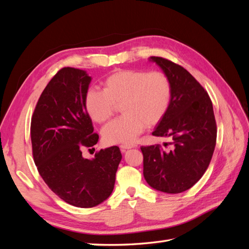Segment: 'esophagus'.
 <instances>
[{
  "label": "esophagus",
  "mask_w": 249,
  "mask_h": 249,
  "mask_svg": "<svg viewBox=\"0 0 249 249\" xmlns=\"http://www.w3.org/2000/svg\"><path fill=\"white\" fill-rule=\"evenodd\" d=\"M135 147H137V145H135V144H123V145H120V149H122V152H125L126 149H131V148H135Z\"/></svg>",
  "instance_id": "esophagus-1"
}]
</instances>
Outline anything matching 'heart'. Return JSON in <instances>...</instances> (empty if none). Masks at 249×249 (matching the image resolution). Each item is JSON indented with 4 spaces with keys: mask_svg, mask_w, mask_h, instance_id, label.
I'll return each mask as SVG.
<instances>
[{
    "mask_svg": "<svg viewBox=\"0 0 249 249\" xmlns=\"http://www.w3.org/2000/svg\"><path fill=\"white\" fill-rule=\"evenodd\" d=\"M103 90L89 88L84 95V108L93 122L103 124L120 105L123 116L103 129L108 144H130L144 127L160 123L166 114L172 96L169 78L162 71L119 70L102 83Z\"/></svg>",
    "mask_w": 249,
    "mask_h": 249,
    "instance_id": "obj_1",
    "label": "heart"
}]
</instances>
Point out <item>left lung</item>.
<instances>
[{"instance_id":"left-lung-1","label":"left lung","mask_w":249,"mask_h":249,"mask_svg":"<svg viewBox=\"0 0 249 249\" xmlns=\"http://www.w3.org/2000/svg\"><path fill=\"white\" fill-rule=\"evenodd\" d=\"M171 82L172 96L166 114L153 132L171 138L172 149L141 146L143 176L154 189L165 193L184 192L203 176L216 145V122L208 93L184 67L161 57H149Z\"/></svg>"}]
</instances>
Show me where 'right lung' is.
<instances>
[{
    "instance_id": "obj_1",
    "label": "right lung",
    "mask_w": 249,
    "mask_h": 249,
    "mask_svg": "<svg viewBox=\"0 0 249 249\" xmlns=\"http://www.w3.org/2000/svg\"><path fill=\"white\" fill-rule=\"evenodd\" d=\"M91 80L86 71L60 70L42 91L31 120L33 157L41 178L78 208L95 207L110 196L123 158L118 146L101 149L92 159L82 156V146L99 141L84 108Z\"/></svg>"
}]
</instances>
